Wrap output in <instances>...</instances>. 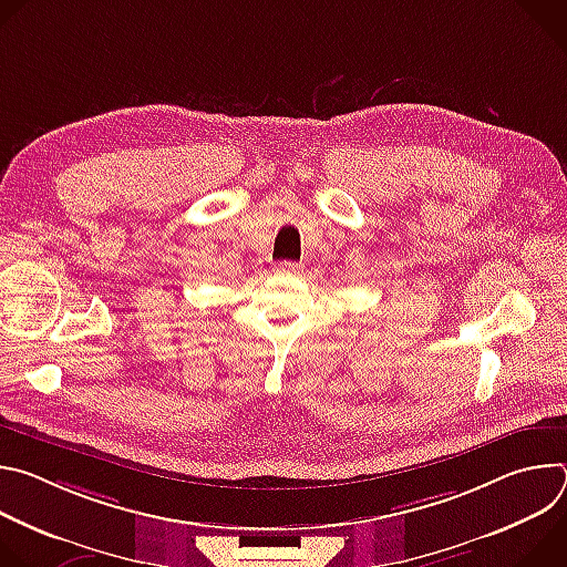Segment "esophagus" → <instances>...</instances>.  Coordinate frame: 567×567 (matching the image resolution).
Segmentation results:
<instances>
[{
	"mask_svg": "<svg viewBox=\"0 0 567 567\" xmlns=\"http://www.w3.org/2000/svg\"><path fill=\"white\" fill-rule=\"evenodd\" d=\"M300 265L298 262H289V260H285V262H278L276 265V271L278 274H287V276H293V274H300Z\"/></svg>",
	"mask_w": 567,
	"mask_h": 567,
	"instance_id": "obj_1",
	"label": "esophagus"
}]
</instances>
